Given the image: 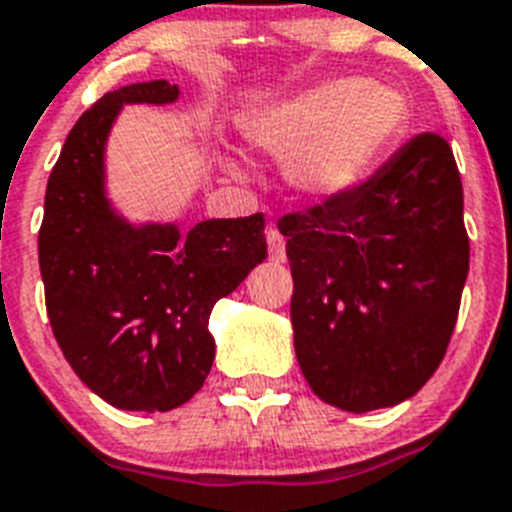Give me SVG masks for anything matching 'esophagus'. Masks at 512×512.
<instances>
[{
  "instance_id": "obj_1",
  "label": "esophagus",
  "mask_w": 512,
  "mask_h": 512,
  "mask_svg": "<svg viewBox=\"0 0 512 512\" xmlns=\"http://www.w3.org/2000/svg\"><path fill=\"white\" fill-rule=\"evenodd\" d=\"M268 255L273 262H286V239L278 229H268Z\"/></svg>"
}]
</instances>
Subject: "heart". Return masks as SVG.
<instances>
[{"label": "heart", "mask_w": 512, "mask_h": 512, "mask_svg": "<svg viewBox=\"0 0 512 512\" xmlns=\"http://www.w3.org/2000/svg\"><path fill=\"white\" fill-rule=\"evenodd\" d=\"M410 123V102L397 87L330 77L255 110L242 133L252 149L286 159L301 195L335 198L379 167Z\"/></svg>", "instance_id": "1"}]
</instances>
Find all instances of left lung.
Wrapping results in <instances>:
<instances>
[{
  "mask_svg": "<svg viewBox=\"0 0 512 512\" xmlns=\"http://www.w3.org/2000/svg\"><path fill=\"white\" fill-rule=\"evenodd\" d=\"M291 262L293 348L322 402L368 412L441 366L469 273L464 190L438 133L373 177L278 221Z\"/></svg>",
  "mask_w": 512,
  "mask_h": 512,
  "instance_id": "1",
  "label": "left lung"
}]
</instances>
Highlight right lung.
<instances>
[{
  "mask_svg": "<svg viewBox=\"0 0 512 512\" xmlns=\"http://www.w3.org/2000/svg\"><path fill=\"white\" fill-rule=\"evenodd\" d=\"M167 79L102 95L66 136L46 188L38 260L48 322L79 379L118 410L167 412L211 371L213 304L265 260V216L133 226L105 195V141L123 105L175 102Z\"/></svg>",
  "mask_w": 512,
  "mask_h": 512,
  "instance_id": "right-lung-1",
  "label": "right lung"
}]
</instances>
